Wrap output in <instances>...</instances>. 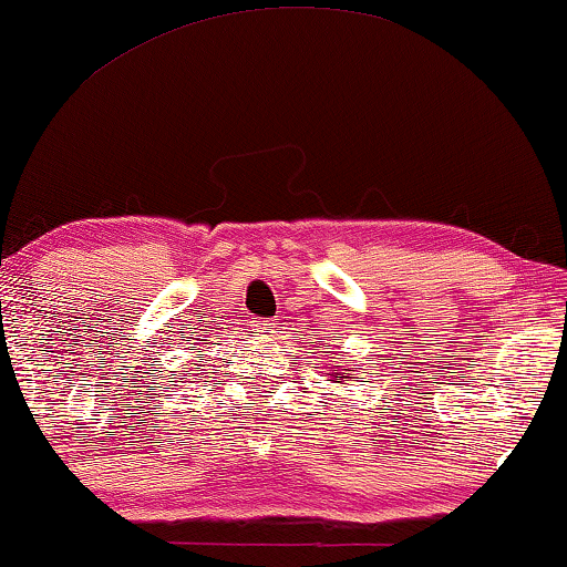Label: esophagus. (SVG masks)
Wrapping results in <instances>:
<instances>
[{
    "label": "esophagus",
    "instance_id": "1",
    "mask_svg": "<svg viewBox=\"0 0 567 567\" xmlns=\"http://www.w3.org/2000/svg\"><path fill=\"white\" fill-rule=\"evenodd\" d=\"M255 333H257V336L278 333V322H276L274 318H260V320H255Z\"/></svg>",
    "mask_w": 567,
    "mask_h": 567
}]
</instances>
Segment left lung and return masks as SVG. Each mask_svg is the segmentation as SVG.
I'll return each mask as SVG.
<instances>
[{"label":"left lung","instance_id":"8db88e82","mask_svg":"<svg viewBox=\"0 0 567 567\" xmlns=\"http://www.w3.org/2000/svg\"><path fill=\"white\" fill-rule=\"evenodd\" d=\"M349 372H351V370H349Z\"/></svg>","mask_w":567,"mask_h":567}]
</instances>
